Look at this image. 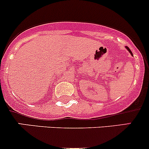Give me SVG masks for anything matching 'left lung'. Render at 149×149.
Returning a JSON list of instances; mask_svg holds the SVG:
<instances>
[{
  "mask_svg": "<svg viewBox=\"0 0 149 149\" xmlns=\"http://www.w3.org/2000/svg\"><path fill=\"white\" fill-rule=\"evenodd\" d=\"M126 48H127V50H128V51H129V52H130V54H131V55H133V53H132L131 50H130V49H129V47H126Z\"/></svg>",
  "mask_w": 149,
  "mask_h": 149,
  "instance_id": "1",
  "label": "left lung"
}]
</instances>
